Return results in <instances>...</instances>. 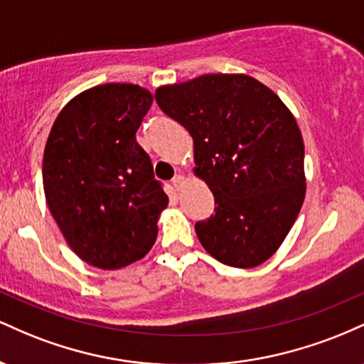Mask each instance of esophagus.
I'll return each mask as SVG.
<instances>
[{
    "label": "esophagus",
    "mask_w": 364,
    "mask_h": 364,
    "mask_svg": "<svg viewBox=\"0 0 364 364\" xmlns=\"http://www.w3.org/2000/svg\"><path fill=\"white\" fill-rule=\"evenodd\" d=\"M183 185H185V176H181V174H178V176H174V179H173V186L176 188V190H181Z\"/></svg>",
    "instance_id": "1"
}]
</instances>
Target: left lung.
<instances>
[{
	"instance_id": "obj_1",
	"label": "left lung",
	"mask_w": 364,
	"mask_h": 364,
	"mask_svg": "<svg viewBox=\"0 0 364 364\" xmlns=\"http://www.w3.org/2000/svg\"><path fill=\"white\" fill-rule=\"evenodd\" d=\"M162 111L193 139L195 176L215 214L195 224L208 255L236 269L269 260L301 210L304 144L279 95L250 75L208 73L156 90Z\"/></svg>"
}]
</instances>
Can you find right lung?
Returning a JSON list of instances; mask_svg holds the SVG:
<instances>
[{"instance_id": "obj_1", "label": "right lung", "mask_w": 364, "mask_h": 364, "mask_svg": "<svg viewBox=\"0 0 364 364\" xmlns=\"http://www.w3.org/2000/svg\"><path fill=\"white\" fill-rule=\"evenodd\" d=\"M152 101L133 83L92 87L63 107L46 141V202L70 248L97 269L144 258L168 207L135 135Z\"/></svg>"}]
</instances>
